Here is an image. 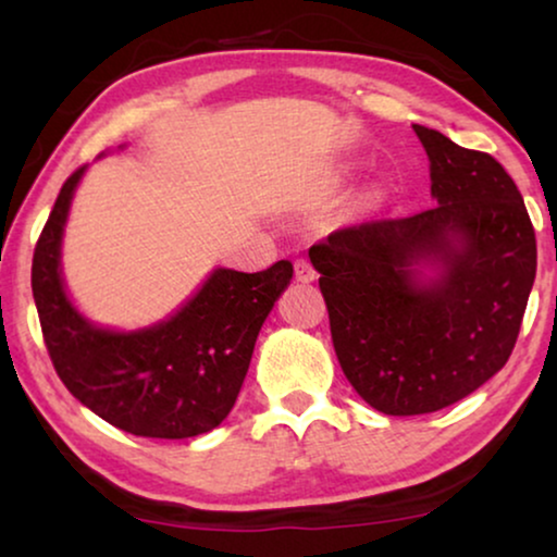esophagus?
<instances>
[{
  "label": "esophagus",
  "mask_w": 557,
  "mask_h": 557,
  "mask_svg": "<svg viewBox=\"0 0 557 557\" xmlns=\"http://www.w3.org/2000/svg\"><path fill=\"white\" fill-rule=\"evenodd\" d=\"M294 271H296V278L304 281V284H309V281L317 278V271L314 265H311L307 258H296L294 261Z\"/></svg>",
  "instance_id": "esophagus-1"
}]
</instances>
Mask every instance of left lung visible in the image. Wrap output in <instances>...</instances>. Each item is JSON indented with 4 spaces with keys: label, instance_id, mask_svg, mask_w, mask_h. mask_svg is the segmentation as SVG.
Listing matches in <instances>:
<instances>
[{
    "label": "left lung",
    "instance_id": "1",
    "mask_svg": "<svg viewBox=\"0 0 557 557\" xmlns=\"http://www.w3.org/2000/svg\"><path fill=\"white\" fill-rule=\"evenodd\" d=\"M438 205L309 248L342 372L385 416L433 413L505 368L535 281V227L497 159L413 126ZM436 260L423 282L414 265Z\"/></svg>",
    "mask_w": 557,
    "mask_h": 557
}]
</instances>
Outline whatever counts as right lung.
<instances>
[{"label":"right lung","mask_w":557,"mask_h":557,"mask_svg":"<svg viewBox=\"0 0 557 557\" xmlns=\"http://www.w3.org/2000/svg\"><path fill=\"white\" fill-rule=\"evenodd\" d=\"M83 170L60 187L33 256V296L52 368L83 406L121 431L147 438L208 433L235 406L258 332L294 265L218 269L170 322L132 334L98 330L71 307L60 281V238Z\"/></svg>","instance_id":"1"}]
</instances>
